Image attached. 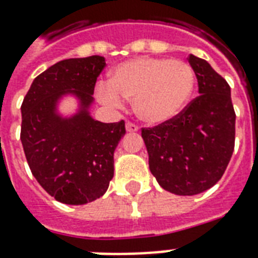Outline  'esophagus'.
Masks as SVG:
<instances>
[{"label":"esophagus","instance_id":"34e87169","mask_svg":"<svg viewBox=\"0 0 258 258\" xmlns=\"http://www.w3.org/2000/svg\"><path fill=\"white\" fill-rule=\"evenodd\" d=\"M138 125H135L134 123H127L125 124V131L127 133H137L138 131Z\"/></svg>","mask_w":258,"mask_h":258}]
</instances>
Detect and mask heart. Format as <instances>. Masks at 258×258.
Returning a JSON list of instances; mask_svg holds the SVG:
<instances>
[{"label":"heart","instance_id":"1","mask_svg":"<svg viewBox=\"0 0 258 258\" xmlns=\"http://www.w3.org/2000/svg\"><path fill=\"white\" fill-rule=\"evenodd\" d=\"M196 85L194 71L182 60L135 57L116 66L109 85H101L97 95L104 104L133 101L135 114L150 125L171 121L186 108Z\"/></svg>","mask_w":258,"mask_h":258}]
</instances>
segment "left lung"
Masks as SVG:
<instances>
[{
	"mask_svg": "<svg viewBox=\"0 0 258 258\" xmlns=\"http://www.w3.org/2000/svg\"><path fill=\"white\" fill-rule=\"evenodd\" d=\"M188 64L197 78V98L171 121L142 130L150 172L176 196H196L215 186L235 142L230 86L207 60L190 54Z\"/></svg>",
	"mask_w": 258,
	"mask_h": 258,
	"instance_id": "left-lung-1",
	"label": "left lung"
}]
</instances>
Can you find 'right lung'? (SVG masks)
Returning a JSON list of instances; mask_svg holds the SVG:
<instances>
[{"label":"right lung","mask_w":258,"mask_h":258,"mask_svg":"<svg viewBox=\"0 0 258 258\" xmlns=\"http://www.w3.org/2000/svg\"><path fill=\"white\" fill-rule=\"evenodd\" d=\"M105 57L67 58L31 83L22 104V139L32 175L51 197L83 205L104 196L113 177V153L125 134L124 121L91 116L94 86ZM74 101L67 114L63 101Z\"/></svg>","instance_id":"1"}]
</instances>
